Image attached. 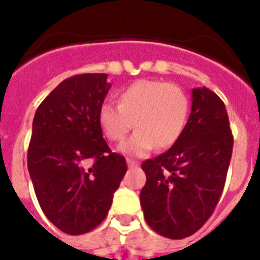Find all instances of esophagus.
I'll return each instance as SVG.
<instances>
[{"instance_id":"obj_1","label":"esophagus","mask_w":260,"mask_h":260,"mask_svg":"<svg viewBox=\"0 0 260 260\" xmlns=\"http://www.w3.org/2000/svg\"><path fill=\"white\" fill-rule=\"evenodd\" d=\"M126 162H127L128 168H137L138 167V162L135 161V160H133V158H127V160H126Z\"/></svg>"}]
</instances>
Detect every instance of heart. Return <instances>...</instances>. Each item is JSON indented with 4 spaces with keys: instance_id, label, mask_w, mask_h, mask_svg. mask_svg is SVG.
I'll list each match as a JSON object with an SVG mask.
<instances>
[{
    "instance_id": "obj_1",
    "label": "heart",
    "mask_w": 260,
    "mask_h": 260,
    "mask_svg": "<svg viewBox=\"0 0 260 260\" xmlns=\"http://www.w3.org/2000/svg\"><path fill=\"white\" fill-rule=\"evenodd\" d=\"M189 110V98L180 86L141 79L119 92L118 104L104 103L100 107L99 123L110 142H122L134 122L137 132L119 150L143 156L153 147L167 150L176 144L185 130Z\"/></svg>"
}]
</instances>
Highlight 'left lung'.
Instances as JSON below:
<instances>
[{
  "mask_svg": "<svg viewBox=\"0 0 260 260\" xmlns=\"http://www.w3.org/2000/svg\"><path fill=\"white\" fill-rule=\"evenodd\" d=\"M233 135L221 99L192 89L191 113L181 138L167 152L142 164L144 219L172 240L189 237L210 219L224 189Z\"/></svg>",
  "mask_w": 260,
  "mask_h": 260,
  "instance_id": "1",
  "label": "left lung"
}]
</instances>
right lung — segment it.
<instances>
[{"instance_id": "right-lung-1", "label": "right lung", "mask_w": 260, "mask_h": 260, "mask_svg": "<svg viewBox=\"0 0 260 260\" xmlns=\"http://www.w3.org/2000/svg\"><path fill=\"white\" fill-rule=\"evenodd\" d=\"M107 78H68L39 105L32 122L27 164L36 198L50 222L71 236L102 224L127 171L99 123Z\"/></svg>"}]
</instances>
